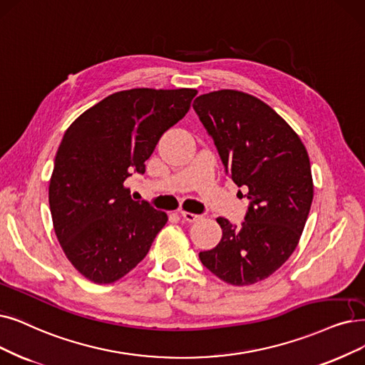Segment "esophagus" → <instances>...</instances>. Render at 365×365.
Returning <instances> with one entry per match:
<instances>
[{"mask_svg":"<svg viewBox=\"0 0 365 365\" xmlns=\"http://www.w3.org/2000/svg\"><path fill=\"white\" fill-rule=\"evenodd\" d=\"M180 215L188 223H196V222H200L203 218V215H200V214H193V212H188V211H180Z\"/></svg>","mask_w":365,"mask_h":365,"instance_id":"obj_1","label":"esophagus"}]
</instances>
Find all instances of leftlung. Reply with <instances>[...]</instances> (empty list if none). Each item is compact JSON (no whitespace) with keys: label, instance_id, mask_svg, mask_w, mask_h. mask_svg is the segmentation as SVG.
Segmentation results:
<instances>
[{"label":"left lung","instance_id":"8db88e82","mask_svg":"<svg viewBox=\"0 0 365 365\" xmlns=\"http://www.w3.org/2000/svg\"><path fill=\"white\" fill-rule=\"evenodd\" d=\"M193 108L212 136L232 181L249 188L240 227L217 218L220 242L199 259L218 279L249 286L279 269L299 242L313 202L310 158L282 116L237 90L199 96Z\"/></svg>","mask_w":365,"mask_h":365}]
</instances>
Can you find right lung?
<instances>
[{"mask_svg": "<svg viewBox=\"0 0 365 365\" xmlns=\"http://www.w3.org/2000/svg\"><path fill=\"white\" fill-rule=\"evenodd\" d=\"M193 88H133L108 96L70 124L55 155L49 207L70 264L97 284L118 282L147 256L168 222L124 181L190 109Z\"/></svg>", "mask_w": 365, "mask_h": 365, "instance_id": "right-lung-1", "label": "right lung"}]
</instances>
